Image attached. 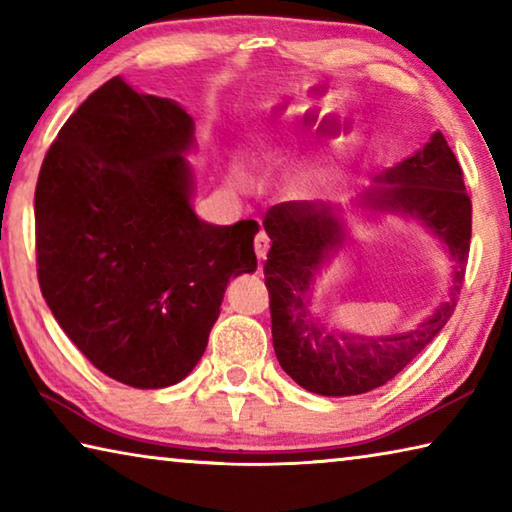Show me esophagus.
I'll list each match as a JSON object with an SVG mask.
<instances>
[{"label": "esophagus", "mask_w": 512, "mask_h": 512, "mask_svg": "<svg viewBox=\"0 0 512 512\" xmlns=\"http://www.w3.org/2000/svg\"><path fill=\"white\" fill-rule=\"evenodd\" d=\"M268 248H271V239H268L266 232H259V235L255 237V253H257L259 262H262V259H266Z\"/></svg>", "instance_id": "esophagus-1"}]
</instances>
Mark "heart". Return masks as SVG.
I'll list each match as a JSON object with an SVG mask.
<instances>
[{
	"mask_svg": "<svg viewBox=\"0 0 512 512\" xmlns=\"http://www.w3.org/2000/svg\"><path fill=\"white\" fill-rule=\"evenodd\" d=\"M237 176H241V171H237ZM332 178H334V162H329L325 158L302 167L298 173L296 187L302 194H320L323 189H327L329 183H332Z\"/></svg>",
	"mask_w": 512,
	"mask_h": 512,
	"instance_id": "heart-1",
	"label": "heart"
}]
</instances>
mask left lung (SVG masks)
Listing matches in <instances>:
<instances>
[{
    "label": "left lung",
    "instance_id": "left-lung-1",
    "mask_svg": "<svg viewBox=\"0 0 512 512\" xmlns=\"http://www.w3.org/2000/svg\"><path fill=\"white\" fill-rule=\"evenodd\" d=\"M352 207L372 221L381 214L418 221L452 259V282L445 300L406 332L366 336L327 325L314 309V291L350 237L345 210L309 201L271 207L264 230L273 246L264 277L275 357L298 386L325 397L375 391L409 366L454 314L470 253L472 203L461 164L440 131L420 151L377 176L375 187L357 196Z\"/></svg>",
    "mask_w": 512,
    "mask_h": 512
}]
</instances>
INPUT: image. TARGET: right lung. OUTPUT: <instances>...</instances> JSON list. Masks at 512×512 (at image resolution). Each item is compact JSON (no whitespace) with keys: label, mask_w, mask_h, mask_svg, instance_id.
Listing matches in <instances>:
<instances>
[{"label":"right lung","mask_w":512,"mask_h":512,"mask_svg":"<svg viewBox=\"0 0 512 512\" xmlns=\"http://www.w3.org/2000/svg\"><path fill=\"white\" fill-rule=\"evenodd\" d=\"M194 149L178 101L115 76L65 121L38 176L42 296L92 366L133 388L183 381L228 282L257 268V221L196 216Z\"/></svg>","instance_id":"1"}]
</instances>
